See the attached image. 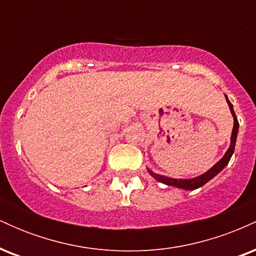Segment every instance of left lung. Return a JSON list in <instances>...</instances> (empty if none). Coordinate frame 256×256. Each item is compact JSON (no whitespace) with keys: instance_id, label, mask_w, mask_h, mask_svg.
I'll return each instance as SVG.
<instances>
[{"instance_id":"left-lung-1","label":"left lung","mask_w":256,"mask_h":256,"mask_svg":"<svg viewBox=\"0 0 256 256\" xmlns=\"http://www.w3.org/2000/svg\"><path fill=\"white\" fill-rule=\"evenodd\" d=\"M226 98V101H228V107H230V110L232 113V116H234V130H232V134H231V144H230V148L228 149V152H225V155L222 156V160H219L218 162L214 165L212 168L210 170V171H207L206 173H204L202 176H200V177H196V178H192V179H173V178H168V177H165V176H160V174H156V173H154L150 170H148V172L150 173V176H152L156 180L161 182V183L166 184V185H171V186H176V188H180V189H184V190H195L198 189V188H201L202 185H204L207 182H210V179L213 177H216L218 173L222 171L224 167L228 165V161H230V158L232 156V154H234V146H236V138H237V132H238V120L236 118V114H234V107H232V104L230 101H228V96L225 95Z\"/></svg>"}]
</instances>
